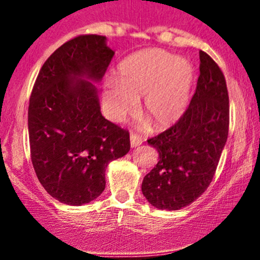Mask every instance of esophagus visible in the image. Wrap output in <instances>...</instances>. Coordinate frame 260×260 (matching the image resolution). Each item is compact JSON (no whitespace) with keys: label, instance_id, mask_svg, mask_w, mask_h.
Masks as SVG:
<instances>
[{"label":"esophagus","instance_id":"1","mask_svg":"<svg viewBox=\"0 0 260 260\" xmlns=\"http://www.w3.org/2000/svg\"><path fill=\"white\" fill-rule=\"evenodd\" d=\"M142 138L137 134L130 135V146L132 147H139L142 144Z\"/></svg>","mask_w":260,"mask_h":260}]
</instances>
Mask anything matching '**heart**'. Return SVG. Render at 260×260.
<instances>
[{
	"instance_id": "b5f03b06",
	"label": "heart",
	"mask_w": 260,
	"mask_h": 260,
	"mask_svg": "<svg viewBox=\"0 0 260 260\" xmlns=\"http://www.w3.org/2000/svg\"><path fill=\"white\" fill-rule=\"evenodd\" d=\"M195 70L185 57L150 48L126 57L117 66V83L110 82L103 102L110 119L122 121L137 109L157 128H168L182 118L191 100Z\"/></svg>"
}]
</instances>
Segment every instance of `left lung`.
<instances>
[{
	"mask_svg": "<svg viewBox=\"0 0 260 260\" xmlns=\"http://www.w3.org/2000/svg\"><path fill=\"white\" fill-rule=\"evenodd\" d=\"M197 89L182 118L148 139L158 161L142 182V192L158 210L176 211L198 199L210 186L229 128L224 74L206 52L199 53Z\"/></svg>",
	"mask_w": 260,
	"mask_h": 260,
	"instance_id": "obj_1",
	"label": "left lung"
}]
</instances>
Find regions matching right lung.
I'll list each match as a JSON object with an SVG mask.
<instances>
[{"label": "right lung", "mask_w": 260, "mask_h": 260, "mask_svg": "<svg viewBox=\"0 0 260 260\" xmlns=\"http://www.w3.org/2000/svg\"><path fill=\"white\" fill-rule=\"evenodd\" d=\"M113 56L105 36L71 39L44 62L32 89V165L48 194L69 206L98 198L108 164L130 151L128 133L103 117L93 84Z\"/></svg>", "instance_id": "add662e5"}]
</instances>
